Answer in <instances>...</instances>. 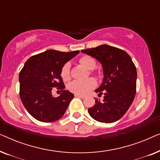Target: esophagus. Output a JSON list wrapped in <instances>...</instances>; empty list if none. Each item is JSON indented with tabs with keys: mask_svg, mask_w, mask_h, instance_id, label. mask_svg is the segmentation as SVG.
Masks as SVG:
<instances>
[{
	"mask_svg": "<svg viewBox=\"0 0 160 160\" xmlns=\"http://www.w3.org/2000/svg\"><path fill=\"white\" fill-rule=\"evenodd\" d=\"M75 96H76V97H78V98H85V95H79V94H75Z\"/></svg>",
	"mask_w": 160,
	"mask_h": 160,
	"instance_id": "obj_1",
	"label": "esophagus"
}]
</instances>
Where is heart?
Listing matches in <instances>:
<instances>
[{
	"mask_svg": "<svg viewBox=\"0 0 160 160\" xmlns=\"http://www.w3.org/2000/svg\"><path fill=\"white\" fill-rule=\"evenodd\" d=\"M79 62L84 68L88 70H92L95 67V60L89 56H83L79 59ZM60 76L64 81H67L70 78V64L65 63L61 69ZM96 86L95 81L92 78H88L86 80H73L70 82L68 89L72 92L79 95H84L89 92Z\"/></svg>",
	"mask_w": 160,
	"mask_h": 160,
	"instance_id": "obj_1",
	"label": "heart"
}]
</instances>
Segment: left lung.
Masks as SVG:
<instances>
[{
	"mask_svg": "<svg viewBox=\"0 0 160 160\" xmlns=\"http://www.w3.org/2000/svg\"><path fill=\"white\" fill-rule=\"evenodd\" d=\"M84 54L101 63L103 79L96 92H104L102 102L95 99L88 109L92 118L104 123H112L123 117L130 108L136 93L137 71L130 55L118 48L100 45L82 50Z\"/></svg>",
	"mask_w": 160,
	"mask_h": 160,
	"instance_id": "8db88e82",
	"label": "left lung"
}]
</instances>
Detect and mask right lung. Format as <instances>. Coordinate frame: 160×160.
Here are the masks:
<instances>
[{"mask_svg":"<svg viewBox=\"0 0 160 160\" xmlns=\"http://www.w3.org/2000/svg\"><path fill=\"white\" fill-rule=\"evenodd\" d=\"M78 53L49 49L26 61L19 76V95L26 110L36 119L52 122L64 115L74 95L64 90L61 69ZM53 87L63 89L57 98L51 94Z\"/></svg>","mask_w":160,"mask_h":160,"instance_id":"1","label":"right lung"}]
</instances>
